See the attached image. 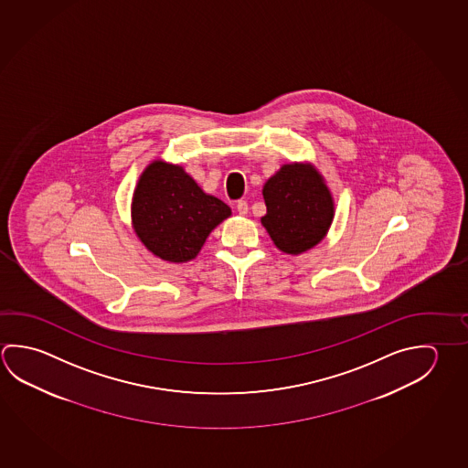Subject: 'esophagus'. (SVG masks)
Instances as JSON below:
<instances>
[{
	"instance_id": "esophagus-1",
	"label": "esophagus",
	"mask_w": 468,
	"mask_h": 468,
	"mask_svg": "<svg viewBox=\"0 0 468 468\" xmlns=\"http://www.w3.org/2000/svg\"><path fill=\"white\" fill-rule=\"evenodd\" d=\"M237 210L239 215L248 214V210H250V208H248V202H246V200H238Z\"/></svg>"
}]
</instances>
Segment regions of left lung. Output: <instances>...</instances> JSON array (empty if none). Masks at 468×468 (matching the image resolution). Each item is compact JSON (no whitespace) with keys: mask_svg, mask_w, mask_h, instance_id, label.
Here are the masks:
<instances>
[{"mask_svg":"<svg viewBox=\"0 0 468 468\" xmlns=\"http://www.w3.org/2000/svg\"><path fill=\"white\" fill-rule=\"evenodd\" d=\"M262 227L281 251L301 254L320 243L334 220V198L312 165H284L262 187Z\"/></svg>","mask_w":468,"mask_h":468,"instance_id":"8db88e82","label":"left lung"}]
</instances>
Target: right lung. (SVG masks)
I'll return each mask as SVG.
<instances>
[{"label":"right lung","instance_id":"right-lung-1","mask_svg":"<svg viewBox=\"0 0 468 468\" xmlns=\"http://www.w3.org/2000/svg\"><path fill=\"white\" fill-rule=\"evenodd\" d=\"M230 215V207L206 194L181 165L161 159L143 171L133 194V229L165 261L194 260L210 231Z\"/></svg>","mask_w":468,"mask_h":468}]
</instances>
